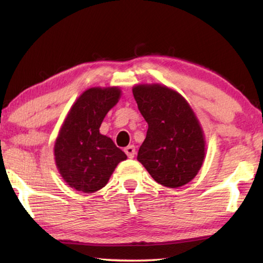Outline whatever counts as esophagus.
I'll use <instances>...</instances> for the list:
<instances>
[{"label":"esophagus","mask_w":263,"mask_h":263,"mask_svg":"<svg viewBox=\"0 0 263 263\" xmlns=\"http://www.w3.org/2000/svg\"><path fill=\"white\" fill-rule=\"evenodd\" d=\"M124 152L126 153V155H127L128 158L133 159V158H135V154H136V147H135V146H132V145L131 146H127V147L124 149Z\"/></svg>","instance_id":"esophagus-1"}]
</instances>
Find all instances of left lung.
<instances>
[{
  "mask_svg": "<svg viewBox=\"0 0 263 263\" xmlns=\"http://www.w3.org/2000/svg\"><path fill=\"white\" fill-rule=\"evenodd\" d=\"M132 91L148 124L137 160L163 186L189 183L198 174L206 151L193 108L180 92L163 84H136Z\"/></svg>",
  "mask_w": 263,
  "mask_h": 263,
  "instance_id": "left-lung-1",
  "label": "left lung"
}]
</instances>
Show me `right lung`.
Listing matches in <instances>:
<instances>
[{
	"label": "right lung",
	"instance_id": "obj_1",
	"mask_svg": "<svg viewBox=\"0 0 263 263\" xmlns=\"http://www.w3.org/2000/svg\"><path fill=\"white\" fill-rule=\"evenodd\" d=\"M118 87H92L74 102L54 142V161L70 188L91 194L108 183L126 154L100 133L105 115L118 103Z\"/></svg>",
	"mask_w": 263,
	"mask_h": 263
}]
</instances>
